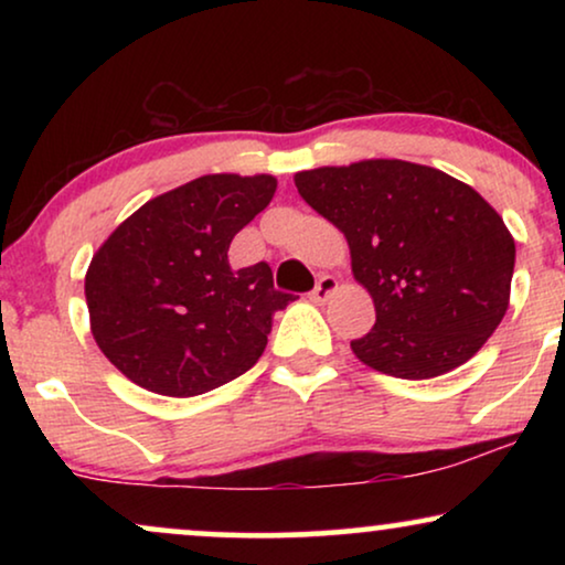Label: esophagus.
Listing matches in <instances>:
<instances>
[{"instance_id": "obj_1", "label": "esophagus", "mask_w": 565, "mask_h": 565, "mask_svg": "<svg viewBox=\"0 0 565 565\" xmlns=\"http://www.w3.org/2000/svg\"><path fill=\"white\" fill-rule=\"evenodd\" d=\"M337 288L339 282L334 275H321L319 280H316V288L311 290V300L313 303H327V300L337 292Z\"/></svg>"}]
</instances>
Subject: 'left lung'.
Segmentation results:
<instances>
[{
    "instance_id": "left-lung-1",
    "label": "left lung",
    "mask_w": 565,
    "mask_h": 565,
    "mask_svg": "<svg viewBox=\"0 0 565 565\" xmlns=\"http://www.w3.org/2000/svg\"><path fill=\"white\" fill-rule=\"evenodd\" d=\"M300 198L350 244L375 327L350 344L377 373L427 381L481 350L509 308L514 238L501 215L435 167L365 159L296 174Z\"/></svg>"
}]
</instances>
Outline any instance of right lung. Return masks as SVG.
Masks as SVG:
<instances>
[{"instance_id":"right-lung-1","label":"right lung","mask_w":565,"mask_h":565,"mask_svg":"<svg viewBox=\"0 0 565 565\" xmlns=\"http://www.w3.org/2000/svg\"><path fill=\"white\" fill-rule=\"evenodd\" d=\"M277 190L273 174H205L149 200L95 252L84 277L92 337L128 381L190 398L262 358L292 300L267 262L234 269L228 246Z\"/></svg>"}]
</instances>
